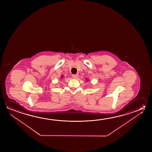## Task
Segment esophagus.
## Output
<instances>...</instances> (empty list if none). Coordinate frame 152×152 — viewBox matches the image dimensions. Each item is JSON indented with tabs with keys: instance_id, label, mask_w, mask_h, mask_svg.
Wrapping results in <instances>:
<instances>
[{
	"instance_id": "esophagus-1",
	"label": "esophagus",
	"mask_w": 152,
	"mask_h": 152,
	"mask_svg": "<svg viewBox=\"0 0 152 152\" xmlns=\"http://www.w3.org/2000/svg\"><path fill=\"white\" fill-rule=\"evenodd\" d=\"M72 76L74 78L76 79V78H77L78 77V74H74V75H72Z\"/></svg>"
}]
</instances>
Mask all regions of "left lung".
<instances>
[{
	"mask_svg": "<svg viewBox=\"0 0 152 152\" xmlns=\"http://www.w3.org/2000/svg\"><path fill=\"white\" fill-rule=\"evenodd\" d=\"M86 80L87 81H88V80H88V79H87V78H86Z\"/></svg>",
	"mask_w": 152,
	"mask_h": 152,
	"instance_id": "obj_1",
	"label": "left lung"
}]
</instances>
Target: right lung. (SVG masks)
<instances>
[{"label":"right lung","mask_w":152,"mask_h":152,"mask_svg":"<svg viewBox=\"0 0 152 152\" xmlns=\"http://www.w3.org/2000/svg\"><path fill=\"white\" fill-rule=\"evenodd\" d=\"M64 78V75H61V78Z\"/></svg>","instance_id":"add662e5"}]
</instances>
